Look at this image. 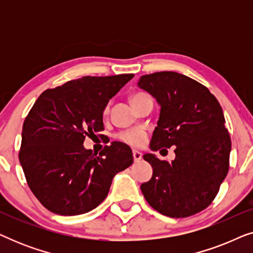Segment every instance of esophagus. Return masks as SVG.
I'll use <instances>...</instances> for the list:
<instances>
[{
	"mask_svg": "<svg viewBox=\"0 0 253 253\" xmlns=\"http://www.w3.org/2000/svg\"><path fill=\"white\" fill-rule=\"evenodd\" d=\"M132 155H133V160H134V162H139V161H140V159H141V153H140V152L133 151V152H132Z\"/></svg>",
	"mask_w": 253,
	"mask_h": 253,
	"instance_id": "1",
	"label": "esophagus"
}]
</instances>
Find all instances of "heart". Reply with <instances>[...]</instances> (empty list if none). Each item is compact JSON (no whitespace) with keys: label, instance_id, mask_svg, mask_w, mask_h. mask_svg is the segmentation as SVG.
Here are the masks:
<instances>
[{"label":"heart","instance_id":"heart-1","mask_svg":"<svg viewBox=\"0 0 253 253\" xmlns=\"http://www.w3.org/2000/svg\"><path fill=\"white\" fill-rule=\"evenodd\" d=\"M146 94H143V93H136V94H133L131 96V102H132V105L134 103L139 101V100L146 98ZM108 112V107H106L105 108V113ZM119 139L121 141H123V143H126L127 145H130V146L132 147H140L143 146L144 143H145V139H146V133H145L144 130L141 129H130V130H126V131H122L119 136Z\"/></svg>","mask_w":253,"mask_h":253}]
</instances>
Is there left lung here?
I'll return each instance as SVG.
<instances>
[{
    "label": "left lung",
    "mask_w": 253,
    "mask_h": 253,
    "mask_svg": "<svg viewBox=\"0 0 253 253\" xmlns=\"http://www.w3.org/2000/svg\"><path fill=\"white\" fill-rule=\"evenodd\" d=\"M138 86L161 106L151 150L175 148V160L144 155L153 168L140 185L159 213L186 217L211 205L229 169L231 140L222 108L206 86L172 71L141 76Z\"/></svg>",
    "instance_id": "obj_1"
}]
</instances>
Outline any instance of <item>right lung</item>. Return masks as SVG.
I'll return each instance as SVG.
<instances>
[{"label":"right lung","mask_w":253,"mask_h":253,"mask_svg":"<svg viewBox=\"0 0 253 253\" xmlns=\"http://www.w3.org/2000/svg\"><path fill=\"white\" fill-rule=\"evenodd\" d=\"M133 74L85 76L42 92L23 124L19 161L27 184L48 211L79 215L99 206L117 172L132 165V151L113 141L98 153L83 146L103 130L107 103Z\"/></svg>","instance_id":"1"}]
</instances>
